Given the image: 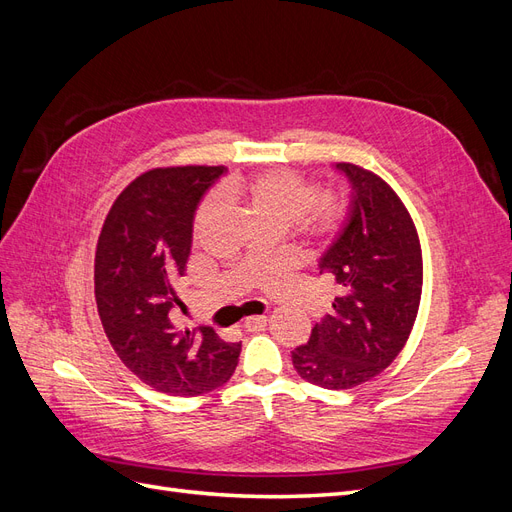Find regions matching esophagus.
I'll list each match as a JSON object with an SVG mask.
<instances>
[{"mask_svg":"<svg viewBox=\"0 0 512 512\" xmlns=\"http://www.w3.org/2000/svg\"><path fill=\"white\" fill-rule=\"evenodd\" d=\"M265 327H267V316H250V318H245V322H243V329L250 331V333L262 331Z\"/></svg>","mask_w":512,"mask_h":512,"instance_id":"1","label":"esophagus"}]
</instances>
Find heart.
<instances>
[{
	"label": "heart",
	"instance_id": "heart-1",
	"mask_svg": "<svg viewBox=\"0 0 512 512\" xmlns=\"http://www.w3.org/2000/svg\"><path fill=\"white\" fill-rule=\"evenodd\" d=\"M226 198L241 200L254 215L256 226L288 230L297 224L309 237L335 239L348 226L350 203L339 194H320V185L292 168H269L258 175L228 181L222 188ZM220 207L218 196L200 200L192 230H203Z\"/></svg>",
	"mask_w": 512,
	"mask_h": 512
}]
</instances>
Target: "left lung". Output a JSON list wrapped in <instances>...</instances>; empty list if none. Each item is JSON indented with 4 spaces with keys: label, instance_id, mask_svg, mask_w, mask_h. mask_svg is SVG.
<instances>
[{
    "label": "left lung",
    "instance_id": "8db88e82",
    "mask_svg": "<svg viewBox=\"0 0 512 512\" xmlns=\"http://www.w3.org/2000/svg\"><path fill=\"white\" fill-rule=\"evenodd\" d=\"M352 183L348 226L320 260L339 294L333 314L292 350L297 374L344 391L389 367L412 333L423 292V252L404 200L380 175L337 164Z\"/></svg>",
    "mask_w": 512,
    "mask_h": 512
}]
</instances>
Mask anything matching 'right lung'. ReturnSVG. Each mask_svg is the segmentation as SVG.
Here are the masks:
<instances>
[{
    "label": "right lung",
    "instance_id": "right-lung-1",
    "mask_svg": "<svg viewBox=\"0 0 512 512\" xmlns=\"http://www.w3.org/2000/svg\"><path fill=\"white\" fill-rule=\"evenodd\" d=\"M224 166H162L138 175L102 224L94 286L104 333L136 378L168 395L196 397L222 386L241 342L211 329H179L170 318L185 275L200 196Z\"/></svg>",
    "mask_w": 512,
    "mask_h": 512
}]
</instances>
